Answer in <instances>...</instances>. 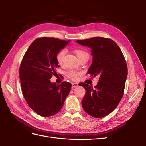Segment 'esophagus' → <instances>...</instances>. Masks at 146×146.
Instances as JSON below:
<instances>
[{"mask_svg":"<svg viewBox=\"0 0 146 146\" xmlns=\"http://www.w3.org/2000/svg\"><path fill=\"white\" fill-rule=\"evenodd\" d=\"M78 86H79V85L78 83H72V88H76Z\"/></svg>","mask_w":146,"mask_h":146,"instance_id":"obj_1","label":"esophagus"}]
</instances>
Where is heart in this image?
<instances>
[{
	"label": "heart",
	"mask_w": 146,
	"mask_h": 146,
	"mask_svg": "<svg viewBox=\"0 0 146 146\" xmlns=\"http://www.w3.org/2000/svg\"><path fill=\"white\" fill-rule=\"evenodd\" d=\"M75 52L79 60H81L82 58H83L84 57H88L89 58V54L88 53V52H86L85 50H84L83 49L76 50ZM66 50L62 49V50H60L56 54V60L57 61V62L60 64H61L63 63L65 55H66ZM80 74H81V73L80 72L73 70H70L68 71V72H67L68 77L73 80H76V79H77L78 76H79Z\"/></svg>",
	"instance_id": "obj_1"
}]
</instances>
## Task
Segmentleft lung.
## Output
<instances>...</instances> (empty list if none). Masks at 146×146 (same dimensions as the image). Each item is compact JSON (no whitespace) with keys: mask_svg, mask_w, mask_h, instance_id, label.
Wrapping results in <instances>:
<instances>
[{"mask_svg":"<svg viewBox=\"0 0 146 146\" xmlns=\"http://www.w3.org/2000/svg\"><path fill=\"white\" fill-rule=\"evenodd\" d=\"M76 42L91 48L93 61L88 74L99 77L95 88L79 84L86 90L82 107L90 116L102 118L117 108L123 96L128 74L125 58L119 46L109 38L98 36Z\"/></svg>","mask_w":146,"mask_h":146,"instance_id":"left-lung-1","label":"left lung"}]
</instances>
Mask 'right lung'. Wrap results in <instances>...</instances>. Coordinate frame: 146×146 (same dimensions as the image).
Wrapping results in <instances>:
<instances>
[{"mask_svg":"<svg viewBox=\"0 0 146 146\" xmlns=\"http://www.w3.org/2000/svg\"><path fill=\"white\" fill-rule=\"evenodd\" d=\"M69 42L54 38H37L22 58L19 74L23 95L30 108L42 117L57 114L70 91V83L57 85L50 81L59 67L56 54Z\"/></svg>","mask_w":146,"mask_h":146,"instance_id":"obj_1","label":"right lung"}]
</instances>
